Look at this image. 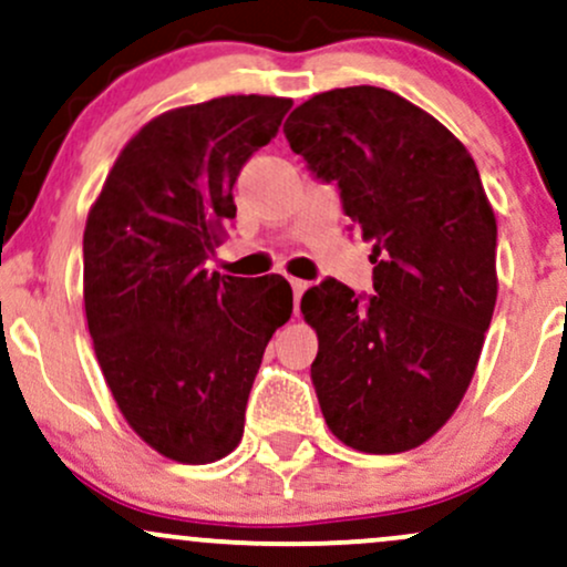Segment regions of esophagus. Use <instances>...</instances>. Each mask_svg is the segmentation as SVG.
I'll return each instance as SVG.
<instances>
[{
    "mask_svg": "<svg viewBox=\"0 0 567 567\" xmlns=\"http://www.w3.org/2000/svg\"><path fill=\"white\" fill-rule=\"evenodd\" d=\"M290 288H292V296H296V301H298V298H301L306 292V288H309V282H306V279L290 277Z\"/></svg>",
    "mask_w": 567,
    "mask_h": 567,
    "instance_id": "1",
    "label": "esophagus"
}]
</instances>
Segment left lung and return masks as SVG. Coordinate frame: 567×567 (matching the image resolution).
I'll list each match as a JSON object with an SVG mask.
<instances>
[{"mask_svg":"<svg viewBox=\"0 0 567 567\" xmlns=\"http://www.w3.org/2000/svg\"><path fill=\"white\" fill-rule=\"evenodd\" d=\"M349 229L373 239V296L324 277L303 292L330 432L402 453L445 424L470 386L496 306V218L464 143L392 90L343 87L282 127Z\"/></svg>","mask_w":567,"mask_h":567,"instance_id":"1","label":"left lung"}]
</instances>
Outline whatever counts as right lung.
I'll return each instance as SVG.
<instances>
[{"instance_id": "1", "label": "right lung", "mask_w": 567, "mask_h": 567, "mask_svg": "<svg viewBox=\"0 0 567 567\" xmlns=\"http://www.w3.org/2000/svg\"><path fill=\"white\" fill-rule=\"evenodd\" d=\"M290 97L226 95L148 122L114 162L84 226V311L103 379L143 442L181 464L239 445L288 279L207 271L237 216L245 162Z\"/></svg>"}]
</instances>
